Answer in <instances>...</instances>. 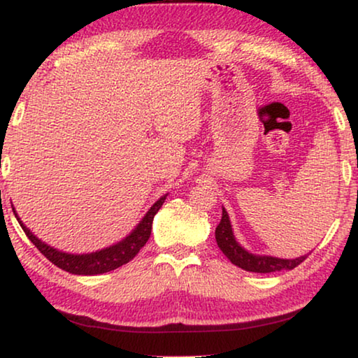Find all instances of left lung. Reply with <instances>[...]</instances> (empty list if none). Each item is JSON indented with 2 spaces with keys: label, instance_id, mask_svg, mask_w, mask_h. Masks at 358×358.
Masks as SVG:
<instances>
[{
  "label": "left lung",
  "instance_id": "8db88e82",
  "mask_svg": "<svg viewBox=\"0 0 358 358\" xmlns=\"http://www.w3.org/2000/svg\"><path fill=\"white\" fill-rule=\"evenodd\" d=\"M222 222L215 229V238H217L218 248L222 249L224 256L231 261L234 266L244 268L248 272H257V273H271L278 271H292L296 266L305 261L306 256L296 257V259H278L272 256H256L246 251L241 244L234 238L231 223H229V217L227 210L222 208Z\"/></svg>",
  "mask_w": 358,
  "mask_h": 358
}]
</instances>
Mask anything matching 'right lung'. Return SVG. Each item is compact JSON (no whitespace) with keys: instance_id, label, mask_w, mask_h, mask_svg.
<instances>
[{"instance_id":"obj_1","label":"right lung","mask_w":358,"mask_h":358,"mask_svg":"<svg viewBox=\"0 0 358 358\" xmlns=\"http://www.w3.org/2000/svg\"><path fill=\"white\" fill-rule=\"evenodd\" d=\"M166 195H163L158 202L153 203V207L146 212L145 217L141 218V222L136 224V228L125 239H122L120 243L114 244V246H109L91 254H68V252L57 251V249L50 248L48 244L42 243L37 236H34L31 229L22 224L21 218L17 217L16 210L13 208V212L16 215L17 222L22 227L26 236L31 239L34 246H36L52 264H55V266L60 267L62 271L75 273V275H97V273L110 272L117 267L124 266V264L130 262L131 259L140 252V249L143 248L146 241L150 239L153 218L155 215L158 213L161 205L164 203Z\"/></svg>"}]
</instances>
